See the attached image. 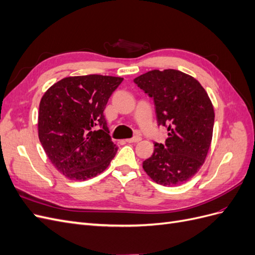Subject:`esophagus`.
I'll use <instances>...</instances> for the list:
<instances>
[{"mask_svg":"<svg viewBox=\"0 0 255 255\" xmlns=\"http://www.w3.org/2000/svg\"><path fill=\"white\" fill-rule=\"evenodd\" d=\"M141 140V137L140 136H134L132 138H128V139H127L128 142H138Z\"/></svg>","mask_w":255,"mask_h":255,"instance_id":"34e87169","label":"esophagus"}]
</instances>
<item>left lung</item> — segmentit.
Returning a JSON list of instances; mask_svg holds the SVG:
<instances>
[{
    "instance_id": "8db88e82",
    "label": "left lung",
    "mask_w": 255,
    "mask_h": 255,
    "mask_svg": "<svg viewBox=\"0 0 255 255\" xmlns=\"http://www.w3.org/2000/svg\"><path fill=\"white\" fill-rule=\"evenodd\" d=\"M153 99L158 126L167 128L165 143H154L142 167L164 186L190 180L203 165L212 142L215 113L205 89L179 70H152L134 80Z\"/></svg>"
}]
</instances>
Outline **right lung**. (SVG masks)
Wrapping results in <instances>:
<instances>
[{"label": "right lung", "instance_id": "obj_1", "mask_svg": "<svg viewBox=\"0 0 255 255\" xmlns=\"http://www.w3.org/2000/svg\"><path fill=\"white\" fill-rule=\"evenodd\" d=\"M123 81L116 76H69L43 95L38 136L51 163L68 179L85 181L109 167L118 145L110 136L106 104Z\"/></svg>", "mask_w": 255, "mask_h": 255}]
</instances>
